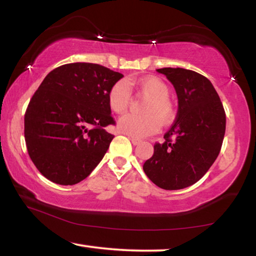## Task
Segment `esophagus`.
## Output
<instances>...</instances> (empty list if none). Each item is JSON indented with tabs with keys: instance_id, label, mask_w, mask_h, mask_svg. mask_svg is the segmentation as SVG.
Returning <instances> with one entry per match:
<instances>
[{
	"instance_id": "1",
	"label": "esophagus",
	"mask_w": 256,
	"mask_h": 256,
	"mask_svg": "<svg viewBox=\"0 0 256 256\" xmlns=\"http://www.w3.org/2000/svg\"><path fill=\"white\" fill-rule=\"evenodd\" d=\"M130 140H131V142L134 144V146H138V144L141 143V140H138V138H136L130 136Z\"/></svg>"
}]
</instances>
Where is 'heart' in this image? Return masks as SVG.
I'll use <instances>...</instances> for the list:
<instances>
[{"mask_svg":"<svg viewBox=\"0 0 256 256\" xmlns=\"http://www.w3.org/2000/svg\"><path fill=\"white\" fill-rule=\"evenodd\" d=\"M136 86L141 95L148 97L142 105L144 115H124L118 120V128L133 138H146L158 132L162 124L169 123L174 118V106L169 100L170 90L158 77H146L138 80H120L110 87L108 95L110 108L116 114H122L131 103V90Z\"/></svg>","mask_w":256,"mask_h":256,"instance_id":"heart-1","label":"heart"}]
</instances>
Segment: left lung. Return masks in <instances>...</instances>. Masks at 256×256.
I'll return each mask as SVG.
<instances>
[{
	"instance_id": "1",
	"label": "left lung",
	"mask_w": 256,
	"mask_h": 256,
	"mask_svg": "<svg viewBox=\"0 0 256 256\" xmlns=\"http://www.w3.org/2000/svg\"><path fill=\"white\" fill-rule=\"evenodd\" d=\"M178 96V113L164 142L143 164L153 184L166 190L182 189L202 179L220 154L226 114L215 88L205 76L184 68H160Z\"/></svg>"
}]
</instances>
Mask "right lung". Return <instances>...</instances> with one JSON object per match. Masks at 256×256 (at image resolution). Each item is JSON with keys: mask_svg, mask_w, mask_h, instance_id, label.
<instances>
[{"mask_svg": "<svg viewBox=\"0 0 256 256\" xmlns=\"http://www.w3.org/2000/svg\"><path fill=\"white\" fill-rule=\"evenodd\" d=\"M123 77L102 64H66L51 70L32 96L24 115L28 153L54 184L87 178L103 159L115 125L108 90Z\"/></svg>", "mask_w": 256, "mask_h": 256, "instance_id": "obj_1", "label": "right lung"}]
</instances>
